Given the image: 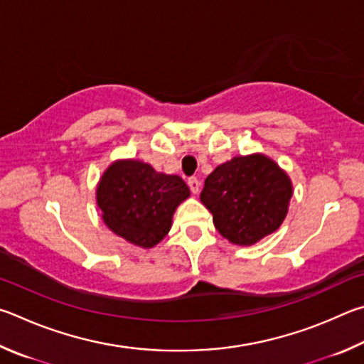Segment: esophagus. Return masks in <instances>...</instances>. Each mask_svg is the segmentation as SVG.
Returning <instances> with one entry per match:
<instances>
[{"instance_id":"1","label":"esophagus","mask_w":364,"mask_h":364,"mask_svg":"<svg viewBox=\"0 0 364 364\" xmlns=\"http://www.w3.org/2000/svg\"><path fill=\"white\" fill-rule=\"evenodd\" d=\"M187 186L192 190V193H198L200 192V181L196 177H188L187 178Z\"/></svg>"}]
</instances>
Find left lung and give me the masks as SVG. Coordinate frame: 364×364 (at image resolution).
Here are the masks:
<instances>
[{"mask_svg":"<svg viewBox=\"0 0 364 364\" xmlns=\"http://www.w3.org/2000/svg\"><path fill=\"white\" fill-rule=\"evenodd\" d=\"M292 196L289 177L264 155L235 156L206 177L200 200L222 237L257 243L282 225Z\"/></svg>","mask_w":364,"mask_h":364,"instance_id":"obj_1","label":"left lung"}]
</instances>
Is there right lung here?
<instances>
[{
	"instance_id": "obj_1",
	"label": "right lung",
	"mask_w": 364,
	"mask_h": 364,
	"mask_svg": "<svg viewBox=\"0 0 364 364\" xmlns=\"http://www.w3.org/2000/svg\"><path fill=\"white\" fill-rule=\"evenodd\" d=\"M178 176L158 174L150 164L117 161L97 187V205L107 227L129 243L151 247L169 232L172 214L188 198Z\"/></svg>"
}]
</instances>
